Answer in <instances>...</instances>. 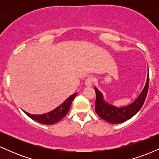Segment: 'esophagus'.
Returning <instances> with one entry per match:
<instances>
[{
	"label": "esophagus",
	"instance_id": "1",
	"mask_svg": "<svg viewBox=\"0 0 159 159\" xmlns=\"http://www.w3.org/2000/svg\"><path fill=\"white\" fill-rule=\"evenodd\" d=\"M93 79L91 77H88L85 81V85L87 87H90L93 85Z\"/></svg>",
	"mask_w": 159,
	"mask_h": 159
}]
</instances>
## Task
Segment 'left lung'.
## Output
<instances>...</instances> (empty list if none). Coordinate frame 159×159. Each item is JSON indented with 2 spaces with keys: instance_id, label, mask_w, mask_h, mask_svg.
Returning a JSON list of instances; mask_svg holds the SVG:
<instances>
[{
  "instance_id": "left-lung-1",
  "label": "left lung",
  "mask_w": 159,
  "mask_h": 159,
  "mask_svg": "<svg viewBox=\"0 0 159 159\" xmlns=\"http://www.w3.org/2000/svg\"><path fill=\"white\" fill-rule=\"evenodd\" d=\"M149 81V77L148 71L145 87L138 96V97L132 104L121 107H116L107 103L104 99L102 93L96 87H95V91H96V94L95 110H96V114L102 120L112 124L121 123L131 119L143 106L146 97H147V92H148Z\"/></svg>"
}]
</instances>
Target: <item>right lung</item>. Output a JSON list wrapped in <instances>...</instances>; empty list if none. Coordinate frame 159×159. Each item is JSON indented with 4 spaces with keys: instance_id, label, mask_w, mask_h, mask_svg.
I'll use <instances>...</instances> for the list:
<instances>
[{
    "instance_id": "right-lung-1",
    "label": "right lung",
    "mask_w": 159,
    "mask_h": 159,
    "mask_svg": "<svg viewBox=\"0 0 159 159\" xmlns=\"http://www.w3.org/2000/svg\"><path fill=\"white\" fill-rule=\"evenodd\" d=\"M76 95H77V93L72 94L67 99H66L60 106L56 107L55 109L50 111V112L46 113V114L34 115L29 114V113L25 111H23L29 117L31 118L32 120H36L38 123L44 124V125H53V124L57 123L60 120H61L67 114L69 108H70L71 105H72V101L74 100Z\"/></svg>"
}]
</instances>
